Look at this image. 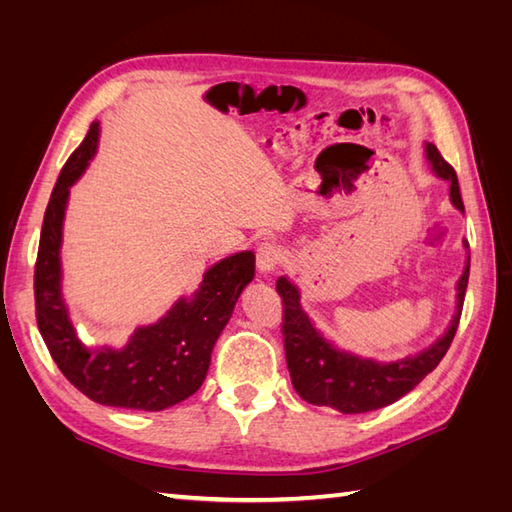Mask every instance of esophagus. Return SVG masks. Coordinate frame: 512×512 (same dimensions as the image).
<instances>
[{"mask_svg":"<svg viewBox=\"0 0 512 512\" xmlns=\"http://www.w3.org/2000/svg\"><path fill=\"white\" fill-rule=\"evenodd\" d=\"M281 248L275 242H264L257 248V268L262 275H273L281 264Z\"/></svg>","mask_w":512,"mask_h":512,"instance_id":"esophagus-1","label":"esophagus"}]
</instances>
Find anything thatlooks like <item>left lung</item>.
Listing matches in <instances>:
<instances>
[{
	"label": "left lung",
	"mask_w": 512,
	"mask_h": 512,
	"mask_svg": "<svg viewBox=\"0 0 512 512\" xmlns=\"http://www.w3.org/2000/svg\"><path fill=\"white\" fill-rule=\"evenodd\" d=\"M424 158L433 176L449 182V200L455 209L464 213L460 184L453 167L431 143H424ZM462 244L469 248V242ZM469 266L471 255L466 253L464 270L455 284V312L449 328L429 347L405 358H396V361H378V358L354 354L330 341L301 308L299 286L288 277H279L277 292L284 299V341L292 387L310 405L332 407L341 413L374 411L409 394L424 376L438 367L449 350L460 323L464 292L469 284Z\"/></svg>",
	"instance_id": "1"
}]
</instances>
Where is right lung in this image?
<instances>
[{
    "mask_svg": "<svg viewBox=\"0 0 512 512\" xmlns=\"http://www.w3.org/2000/svg\"><path fill=\"white\" fill-rule=\"evenodd\" d=\"M101 123L65 162L43 215L35 266L37 323L63 376L99 405L162 411L193 396L204 383L217 336L231 319L242 290L255 277V253L215 262L193 295H182L156 323L138 325L121 347L88 345L76 334L63 299V220L70 187L96 156Z\"/></svg>",
    "mask_w": 512,
    "mask_h": 512,
    "instance_id": "obj_1",
    "label": "right lung"
}]
</instances>
